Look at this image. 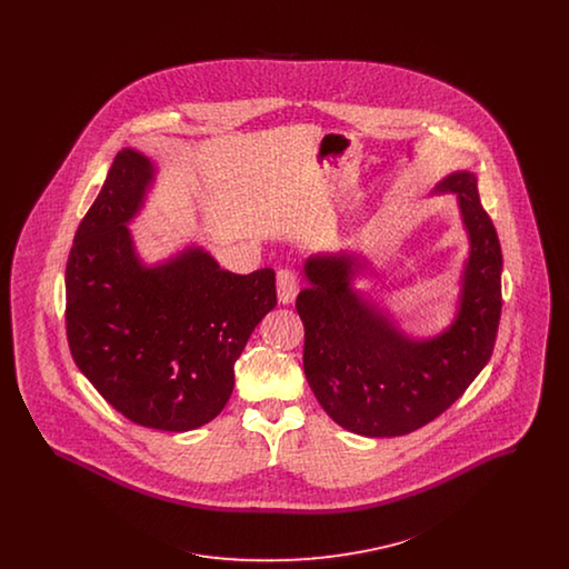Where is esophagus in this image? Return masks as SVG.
<instances>
[{"mask_svg": "<svg viewBox=\"0 0 569 569\" xmlns=\"http://www.w3.org/2000/svg\"><path fill=\"white\" fill-rule=\"evenodd\" d=\"M297 295V272L290 271V269H281V271L277 272V297H279V302L290 305V302H295Z\"/></svg>", "mask_w": 569, "mask_h": 569, "instance_id": "1", "label": "esophagus"}]
</instances>
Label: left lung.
Masks as SVG:
<instances>
[{
	"mask_svg": "<svg viewBox=\"0 0 569 569\" xmlns=\"http://www.w3.org/2000/svg\"><path fill=\"white\" fill-rule=\"evenodd\" d=\"M452 191L469 234L460 277L459 313L431 339H411L353 290L362 262L352 253L311 256L309 286L298 295L305 326L302 367L326 413L365 437H397L429 425L487 367L501 318V244L473 172L459 170L435 186Z\"/></svg>",
	"mask_w": 569,
	"mask_h": 569,
	"instance_id": "left-lung-1",
	"label": "left lung"
}]
</instances>
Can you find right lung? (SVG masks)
I'll return each instance as SVG.
<instances>
[{
  "label": "right lung",
  "mask_w": 569,
  "mask_h": 569,
  "mask_svg": "<svg viewBox=\"0 0 569 569\" xmlns=\"http://www.w3.org/2000/svg\"><path fill=\"white\" fill-rule=\"evenodd\" d=\"M153 172L134 149L117 153L68 256L66 330L110 406L140 427L183 433L228 403L234 362L277 305L274 271H223L202 247L144 267L128 223Z\"/></svg>",
  "instance_id": "right-lung-1"
}]
</instances>
